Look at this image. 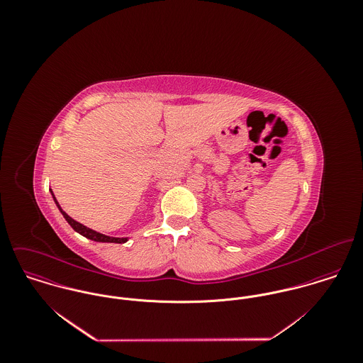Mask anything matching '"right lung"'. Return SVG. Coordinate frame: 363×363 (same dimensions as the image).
I'll list each match as a JSON object with an SVG mask.
<instances>
[{
	"instance_id": "1",
	"label": "right lung",
	"mask_w": 363,
	"mask_h": 363,
	"mask_svg": "<svg viewBox=\"0 0 363 363\" xmlns=\"http://www.w3.org/2000/svg\"><path fill=\"white\" fill-rule=\"evenodd\" d=\"M52 199H54V203L57 204V207L60 209V212L62 213V216L65 218V220H67V222L71 225V228H72L75 232H78L79 235H82V236H85V238H88V239H91V240H94V242H102V243H125V242L128 240L127 238H111V236H106L104 233H99V232H96V230H92V229L84 226L82 223L77 222L75 219H72L69 215H67V213L62 211V208L60 207V204L57 203V200H55L52 191Z\"/></svg>"
}]
</instances>
